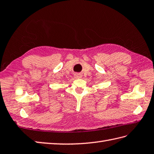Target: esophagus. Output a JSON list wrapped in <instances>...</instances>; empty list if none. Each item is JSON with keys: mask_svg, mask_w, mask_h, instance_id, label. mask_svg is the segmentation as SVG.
<instances>
[{"mask_svg": "<svg viewBox=\"0 0 154 154\" xmlns=\"http://www.w3.org/2000/svg\"><path fill=\"white\" fill-rule=\"evenodd\" d=\"M80 74H75V78H80Z\"/></svg>", "mask_w": 154, "mask_h": 154, "instance_id": "obj_1", "label": "esophagus"}]
</instances>
